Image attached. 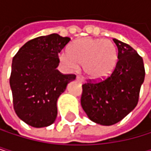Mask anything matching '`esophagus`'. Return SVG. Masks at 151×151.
<instances>
[{"mask_svg": "<svg viewBox=\"0 0 151 151\" xmlns=\"http://www.w3.org/2000/svg\"><path fill=\"white\" fill-rule=\"evenodd\" d=\"M76 79H77L79 81H81V82H83V81H84V79H83V77H81V76H79V75H78V76L76 77Z\"/></svg>", "mask_w": 151, "mask_h": 151, "instance_id": "esophagus-1", "label": "esophagus"}]
</instances>
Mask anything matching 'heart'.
<instances>
[{
    "label": "heart",
    "instance_id": "1",
    "mask_svg": "<svg viewBox=\"0 0 151 151\" xmlns=\"http://www.w3.org/2000/svg\"><path fill=\"white\" fill-rule=\"evenodd\" d=\"M59 57L67 69L75 70L82 64L85 74L90 79L102 80L114 70L118 50L109 40L85 38L74 42L69 51H62Z\"/></svg>",
    "mask_w": 151,
    "mask_h": 151
}]
</instances>
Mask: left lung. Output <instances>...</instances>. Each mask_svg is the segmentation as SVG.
Instances as JSON below:
<instances>
[{
  "mask_svg": "<svg viewBox=\"0 0 151 151\" xmlns=\"http://www.w3.org/2000/svg\"><path fill=\"white\" fill-rule=\"evenodd\" d=\"M117 64L107 78L82 84L81 103L88 117L101 125H113L125 118L139 101L145 78L142 58L129 44L113 39Z\"/></svg>",
  "mask_w": 151,
  "mask_h": 151,
  "instance_id": "obj_1",
  "label": "left lung"
}]
</instances>
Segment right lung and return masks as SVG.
Segmentation results:
<instances>
[{"label":"right lung","mask_w":151,"mask_h":151,"mask_svg":"<svg viewBox=\"0 0 151 151\" xmlns=\"http://www.w3.org/2000/svg\"><path fill=\"white\" fill-rule=\"evenodd\" d=\"M70 39L57 33L26 42L12 59L10 85L14 111L34 128L47 127L57 117V101L75 74H62L56 68L59 54Z\"/></svg>","instance_id":"right-lung-1"}]
</instances>
